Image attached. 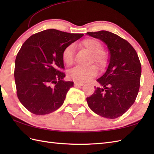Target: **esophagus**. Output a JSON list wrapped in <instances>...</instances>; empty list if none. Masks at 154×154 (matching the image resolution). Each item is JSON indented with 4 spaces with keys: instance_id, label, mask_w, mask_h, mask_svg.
<instances>
[{
    "instance_id": "obj_1",
    "label": "esophagus",
    "mask_w": 154,
    "mask_h": 154,
    "mask_svg": "<svg viewBox=\"0 0 154 154\" xmlns=\"http://www.w3.org/2000/svg\"><path fill=\"white\" fill-rule=\"evenodd\" d=\"M83 85H84L83 83L77 82V81H75V87H80V86H83Z\"/></svg>"
}]
</instances>
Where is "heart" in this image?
Returning <instances> with one entry per match:
<instances>
[{"instance_id":"heart-1","label":"heart","mask_w":154,"mask_h":154,"mask_svg":"<svg viewBox=\"0 0 154 154\" xmlns=\"http://www.w3.org/2000/svg\"><path fill=\"white\" fill-rule=\"evenodd\" d=\"M80 48L86 49L91 54H93V60L98 66L103 67L106 63V55L103 51V46L100 42L94 38H86L78 44ZM74 46L68 45L62 52V60L63 63L71 66L74 60ZM97 69L95 66L83 67L77 66L69 72V76L75 81L85 83L94 77L97 74Z\"/></svg>"}]
</instances>
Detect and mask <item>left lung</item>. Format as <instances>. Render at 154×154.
<instances>
[{
	"label": "left lung",
	"mask_w": 154,
	"mask_h": 154,
	"mask_svg": "<svg viewBox=\"0 0 154 154\" xmlns=\"http://www.w3.org/2000/svg\"><path fill=\"white\" fill-rule=\"evenodd\" d=\"M87 35L99 39L107 45L109 65L97 80L94 93L87 98L88 105L97 114L114 119L122 116L135 102L142 67L136 50L126 40L112 32L101 30Z\"/></svg>",
	"instance_id": "left-lung-1"
}]
</instances>
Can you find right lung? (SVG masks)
Returning <instances> with one entry per match:
<instances>
[{"instance_id": "1", "label": "right lung", "mask_w": 154, "mask_h": 154, "mask_svg": "<svg viewBox=\"0 0 154 154\" xmlns=\"http://www.w3.org/2000/svg\"><path fill=\"white\" fill-rule=\"evenodd\" d=\"M83 35L48 29L23 44L16 57L14 79L18 99L30 112L44 115L63 104L74 83L63 80L62 52Z\"/></svg>"}]
</instances>
